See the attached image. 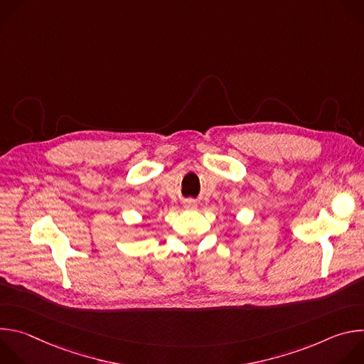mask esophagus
Segmentation results:
<instances>
[{"label": "esophagus", "instance_id": "1", "mask_svg": "<svg viewBox=\"0 0 364 364\" xmlns=\"http://www.w3.org/2000/svg\"><path fill=\"white\" fill-rule=\"evenodd\" d=\"M186 207H187V209H196V203L193 200H188L186 203Z\"/></svg>", "mask_w": 364, "mask_h": 364}]
</instances>
